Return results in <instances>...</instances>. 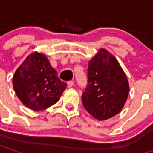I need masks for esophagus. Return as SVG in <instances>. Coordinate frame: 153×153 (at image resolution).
<instances>
[{
    "instance_id": "34e87169",
    "label": "esophagus",
    "mask_w": 153,
    "mask_h": 153,
    "mask_svg": "<svg viewBox=\"0 0 153 153\" xmlns=\"http://www.w3.org/2000/svg\"><path fill=\"white\" fill-rule=\"evenodd\" d=\"M74 81H69V82L67 83L68 88H72V87L74 86Z\"/></svg>"
}]
</instances>
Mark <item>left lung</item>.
Instances as JSON below:
<instances>
[{
    "mask_svg": "<svg viewBox=\"0 0 153 153\" xmlns=\"http://www.w3.org/2000/svg\"><path fill=\"white\" fill-rule=\"evenodd\" d=\"M128 92L127 77L117 60L100 49L88 62V84L82 94L84 108L99 120L111 118L124 107Z\"/></svg>",
    "mask_w": 153,
    "mask_h": 153,
    "instance_id": "1",
    "label": "left lung"
}]
</instances>
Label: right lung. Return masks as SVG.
<instances>
[{
    "instance_id": "add662e5",
    "label": "right lung",
    "mask_w": 153,
    "mask_h": 153,
    "mask_svg": "<svg viewBox=\"0 0 153 153\" xmlns=\"http://www.w3.org/2000/svg\"><path fill=\"white\" fill-rule=\"evenodd\" d=\"M13 86L25 106L39 111L56 103L67 84L59 79L45 55L33 52L15 71Z\"/></svg>"
}]
</instances>
